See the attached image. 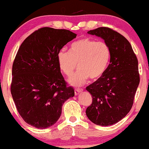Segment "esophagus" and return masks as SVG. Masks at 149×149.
Segmentation results:
<instances>
[{
	"instance_id": "obj_1",
	"label": "esophagus",
	"mask_w": 149,
	"mask_h": 149,
	"mask_svg": "<svg viewBox=\"0 0 149 149\" xmlns=\"http://www.w3.org/2000/svg\"><path fill=\"white\" fill-rule=\"evenodd\" d=\"M81 92H83L82 89H75V95H78Z\"/></svg>"
}]
</instances>
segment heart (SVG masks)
<instances>
[{"label": "heart", "mask_w": 149, "mask_h": 149, "mask_svg": "<svg viewBox=\"0 0 149 149\" xmlns=\"http://www.w3.org/2000/svg\"><path fill=\"white\" fill-rule=\"evenodd\" d=\"M110 55V49L106 42L81 38L71 44L69 52L64 49L59 51L57 63L67 77L71 76L78 66V70L69 83L73 86H79L89 78L97 79L102 76L109 64Z\"/></svg>", "instance_id": "obj_1"}]
</instances>
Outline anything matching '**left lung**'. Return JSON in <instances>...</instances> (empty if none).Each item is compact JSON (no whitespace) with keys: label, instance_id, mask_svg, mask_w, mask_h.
<instances>
[{"label":"left lung","instance_id":"1","mask_svg":"<svg viewBox=\"0 0 149 149\" xmlns=\"http://www.w3.org/2000/svg\"><path fill=\"white\" fill-rule=\"evenodd\" d=\"M104 40L110 49V63L104 74L86 88L92 103L86 115L93 123L109 126L130 112L139 84L137 58L129 41L115 31L100 27L88 32Z\"/></svg>","mask_w":149,"mask_h":149}]
</instances>
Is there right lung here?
<instances>
[{"mask_svg": "<svg viewBox=\"0 0 149 149\" xmlns=\"http://www.w3.org/2000/svg\"><path fill=\"white\" fill-rule=\"evenodd\" d=\"M77 34L44 27L24 40L13 65L11 94L19 113L26 123L45 129L57 123L63 104L74 96L66 87L57 54Z\"/></svg>", "mask_w": 149, "mask_h": 149, "instance_id": "1", "label": "right lung"}]
</instances>
